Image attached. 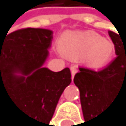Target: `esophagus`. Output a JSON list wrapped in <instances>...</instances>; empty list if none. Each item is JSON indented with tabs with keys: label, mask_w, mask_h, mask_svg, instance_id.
<instances>
[{
	"label": "esophagus",
	"mask_w": 126,
	"mask_h": 126,
	"mask_svg": "<svg viewBox=\"0 0 126 126\" xmlns=\"http://www.w3.org/2000/svg\"><path fill=\"white\" fill-rule=\"evenodd\" d=\"M70 70H71V76H75V75H76V73H77V66L76 65H73L70 67Z\"/></svg>",
	"instance_id": "1"
}]
</instances>
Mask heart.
I'll list each match as a JSON object with an SVG mask.
<instances>
[{"mask_svg":"<svg viewBox=\"0 0 126 126\" xmlns=\"http://www.w3.org/2000/svg\"><path fill=\"white\" fill-rule=\"evenodd\" d=\"M64 45L70 52L85 57L89 63L96 66L106 64L112 59L114 44L107 39L94 32H75L64 38Z\"/></svg>","mask_w":126,"mask_h":126,"instance_id":"heart-1","label":"heart"}]
</instances>
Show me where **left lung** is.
Instances as JSON below:
<instances>
[{
    "instance_id": "left-lung-1",
    "label": "left lung",
    "mask_w": 126,
    "mask_h": 126,
    "mask_svg": "<svg viewBox=\"0 0 126 126\" xmlns=\"http://www.w3.org/2000/svg\"><path fill=\"white\" fill-rule=\"evenodd\" d=\"M109 34L115 45L116 59L100 70L79 67L74 78L80 91L83 124L87 126L97 125L98 117L117 99L126 97V32L109 31Z\"/></svg>"
}]
</instances>
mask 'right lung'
<instances>
[{"instance_id": "right-lung-1", "label": "right lung", "mask_w": 126, "mask_h": 126, "mask_svg": "<svg viewBox=\"0 0 126 126\" xmlns=\"http://www.w3.org/2000/svg\"><path fill=\"white\" fill-rule=\"evenodd\" d=\"M9 31V30H8ZM52 31L23 28L0 34V101L12 103L23 126H48L62 93L71 82L69 68L43 67Z\"/></svg>"}]
</instances>
